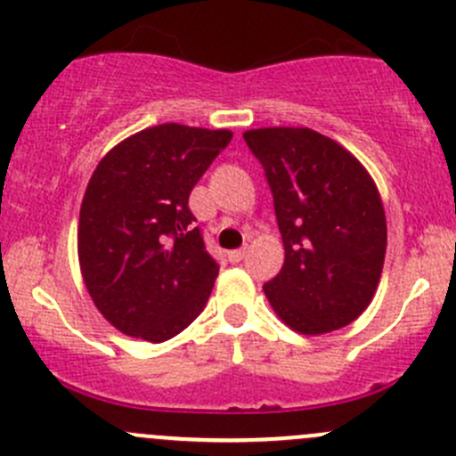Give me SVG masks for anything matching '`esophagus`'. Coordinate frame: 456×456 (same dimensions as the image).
<instances>
[{
	"instance_id": "esophagus-1",
	"label": "esophagus",
	"mask_w": 456,
	"mask_h": 456,
	"mask_svg": "<svg viewBox=\"0 0 456 456\" xmlns=\"http://www.w3.org/2000/svg\"><path fill=\"white\" fill-rule=\"evenodd\" d=\"M245 256H247V247L229 251V260H232V263H240V260H245Z\"/></svg>"
}]
</instances>
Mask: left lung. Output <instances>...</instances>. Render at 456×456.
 I'll return each instance as SVG.
<instances>
[{
	"mask_svg": "<svg viewBox=\"0 0 456 456\" xmlns=\"http://www.w3.org/2000/svg\"><path fill=\"white\" fill-rule=\"evenodd\" d=\"M263 165L285 247L281 273L263 287L287 327L305 336L350 325L381 281L387 224L381 193L336 140L305 126L242 134Z\"/></svg>",
	"mask_w": 456,
	"mask_h": 456,
	"instance_id": "1",
	"label": "left lung"
}]
</instances>
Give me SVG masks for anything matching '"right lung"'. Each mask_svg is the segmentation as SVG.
Returning a JSON list of instances; mask_svg holds the SVG:
<instances>
[{
    "label": "right lung",
    "instance_id": "obj_1",
    "mask_svg": "<svg viewBox=\"0 0 456 456\" xmlns=\"http://www.w3.org/2000/svg\"><path fill=\"white\" fill-rule=\"evenodd\" d=\"M232 135L149 126L93 171L79 209V269L95 307L122 334L162 343L205 307L220 267L193 227L189 193Z\"/></svg>",
    "mask_w": 456,
    "mask_h": 456
}]
</instances>
